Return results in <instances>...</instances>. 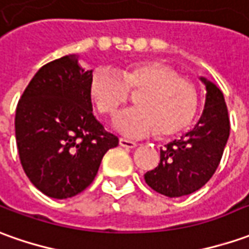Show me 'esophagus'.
I'll list each match as a JSON object with an SVG mask.
<instances>
[{"instance_id":"obj_1","label":"esophagus","mask_w":249,"mask_h":249,"mask_svg":"<svg viewBox=\"0 0 249 249\" xmlns=\"http://www.w3.org/2000/svg\"><path fill=\"white\" fill-rule=\"evenodd\" d=\"M120 146L124 147V148H135L138 144H136L135 142L126 140V139H120Z\"/></svg>"}]
</instances>
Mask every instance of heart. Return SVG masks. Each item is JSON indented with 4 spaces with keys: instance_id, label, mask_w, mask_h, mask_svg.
Segmentation results:
<instances>
[{
    "instance_id": "obj_1",
    "label": "heart",
    "mask_w": 249,
    "mask_h": 249,
    "mask_svg": "<svg viewBox=\"0 0 249 249\" xmlns=\"http://www.w3.org/2000/svg\"><path fill=\"white\" fill-rule=\"evenodd\" d=\"M91 101L102 116H114L129 101V91H142L135 103L139 107L121 113L114 120L118 132L128 138H144L160 129L170 136L188 126L197 110L194 83L160 61H136L118 72L98 68L89 86Z\"/></svg>"
}]
</instances>
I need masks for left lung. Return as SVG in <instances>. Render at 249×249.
I'll use <instances>...</instances> for the list:
<instances>
[{"mask_svg":"<svg viewBox=\"0 0 249 249\" xmlns=\"http://www.w3.org/2000/svg\"><path fill=\"white\" fill-rule=\"evenodd\" d=\"M206 86V102L192 131L160 148L158 166L144 174L147 185L160 195L180 197L200 189L215 173L229 138L231 123L224 94L214 83Z\"/></svg>","mask_w":249,"mask_h":249,"instance_id":"obj_1","label":"left lung"}]
</instances>
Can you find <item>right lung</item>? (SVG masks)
Returning a JSON list of instances; mask_svg holds the SVG:
<instances>
[{
  "instance_id": "right-lung-1",
  "label": "right lung",
  "mask_w": 249,
  "mask_h": 249,
  "mask_svg": "<svg viewBox=\"0 0 249 249\" xmlns=\"http://www.w3.org/2000/svg\"><path fill=\"white\" fill-rule=\"evenodd\" d=\"M92 71L75 54L40 68L16 109L18 157L30 181L42 194L68 199L94 181L103 155L118 138L92 114L89 86Z\"/></svg>"
}]
</instances>
